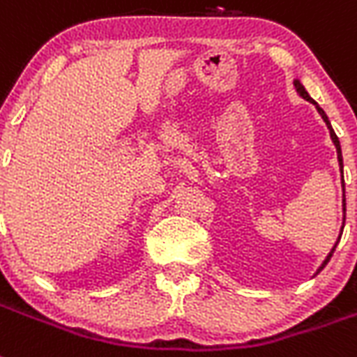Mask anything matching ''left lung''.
Returning a JSON list of instances; mask_svg holds the SVG:
<instances>
[{"label": "left lung", "instance_id": "1", "mask_svg": "<svg viewBox=\"0 0 357 357\" xmlns=\"http://www.w3.org/2000/svg\"><path fill=\"white\" fill-rule=\"evenodd\" d=\"M294 87H296V91H298V93H300V96H302V98H305V100H309V102H313V98H311V96L307 95V91L303 89V85L300 84L298 79H294ZM313 104H314V106H317V109H319V113H320V115H322V119H324V123L328 124V128H330V135H331V139H333V143H335L337 158H339V165H341V171H342V154H341V143H339V137H337L335 132H333V128H331V124H330V121H328V115H326V113H324V109H322V107H320L319 104H317V102H313ZM342 188H344V184H342ZM342 208H344V212H347V203H344V199H342ZM342 227H344V225H342ZM339 238H341V236H339ZM335 248H337V244L333 245V250L330 251V255L326 257V261L322 262V266L319 268V272H320V270H322V268L326 266V264H328V261H330L331 255H333V251H335ZM319 272H317V273H319Z\"/></svg>", "mask_w": 357, "mask_h": 357}]
</instances>
